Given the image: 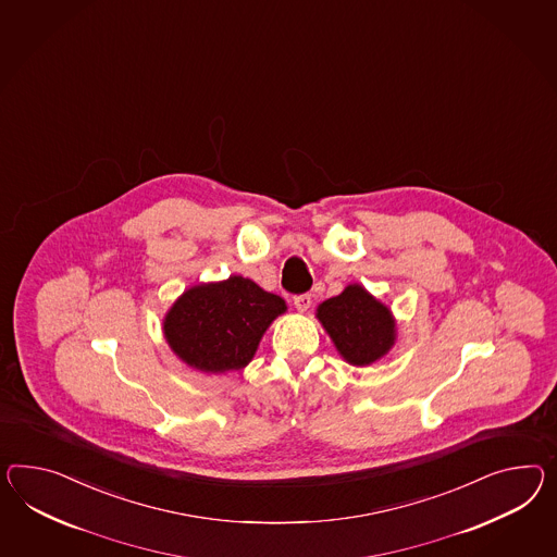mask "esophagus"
<instances>
[{"mask_svg": "<svg viewBox=\"0 0 557 557\" xmlns=\"http://www.w3.org/2000/svg\"><path fill=\"white\" fill-rule=\"evenodd\" d=\"M295 307H297V311H300V313H305L309 307H311V295H297L295 297Z\"/></svg>", "mask_w": 557, "mask_h": 557, "instance_id": "esophagus-1", "label": "esophagus"}]
</instances>
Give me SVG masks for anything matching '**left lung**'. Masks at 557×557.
<instances>
[{
	"mask_svg": "<svg viewBox=\"0 0 557 557\" xmlns=\"http://www.w3.org/2000/svg\"><path fill=\"white\" fill-rule=\"evenodd\" d=\"M317 319L351 366H370L396 342V323L389 309L361 285L345 286L342 295L323 300Z\"/></svg>",
	"mask_w": 557,
	"mask_h": 557,
	"instance_id": "obj_1",
	"label": "left lung"
}]
</instances>
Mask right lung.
<instances>
[{"instance_id": "obj_1", "label": "right lung", "mask_w": 557, "mask_h": 557, "mask_svg": "<svg viewBox=\"0 0 557 557\" xmlns=\"http://www.w3.org/2000/svg\"><path fill=\"white\" fill-rule=\"evenodd\" d=\"M286 311L278 295L244 276L187 288L163 319L173 354L206 373L243 370L272 321Z\"/></svg>"}]
</instances>
